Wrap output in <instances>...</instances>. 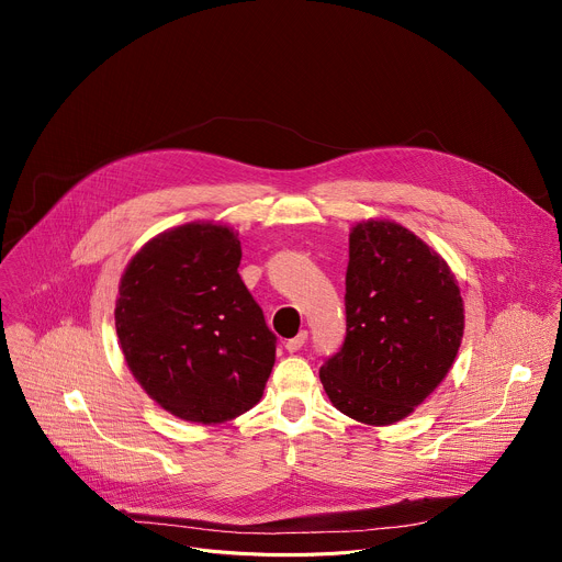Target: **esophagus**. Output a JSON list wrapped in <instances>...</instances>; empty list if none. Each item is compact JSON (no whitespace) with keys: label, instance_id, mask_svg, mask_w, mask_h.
Instances as JSON below:
<instances>
[{"label":"esophagus","instance_id":"34e87169","mask_svg":"<svg viewBox=\"0 0 562 562\" xmlns=\"http://www.w3.org/2000/svg\"><path fill=\"white\" fill-rule=\"evenodd\" d=\"M304 342H306V331L302 329L295 338H291V340L284 342V349H286L289 353H295V351H300V349L304 347Z\"/></svg>","mask_w":562,"mask_h":562}]
</instances>
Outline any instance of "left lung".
<instances>
[{
    "mask_svg": "<svg viewBox=\"0 0 562 562\" xmlns=\"http://www.w3.org/2000/svg\"><path fill=\"white\" fill-rule=\"evenodd\" d=\"M347 338L319 367L331 405L386 427L414 414L447 378L464 331L449 265L403 224L362 220L349 233Z\"/></svg>",
    "mask_w": 562,
    "mask_h": 562,
    "instance_id": "1",
    "label": "left lung"
}]
</instances>
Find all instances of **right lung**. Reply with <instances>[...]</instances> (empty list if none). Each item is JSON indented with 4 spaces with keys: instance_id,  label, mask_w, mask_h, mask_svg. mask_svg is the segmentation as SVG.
<instances>
[{
    "instance_id": "add662e5",
    "label": "right lung",
    "mask_w": 562,
    "mask_h": 562,
    "mask_svg": "<svg viewBox=\"0 0 562 562\" xmlns=\"http://www.w3.org/2000/svg\"><path fill=\"white\" fill-rule=\"evenodd\" d=\"M226 224L189 222L153 239L120 280L115 329L139 386L176 418L220 425L260 403L276 336L237 273Z\"/></svg>"
}]
</instances>
